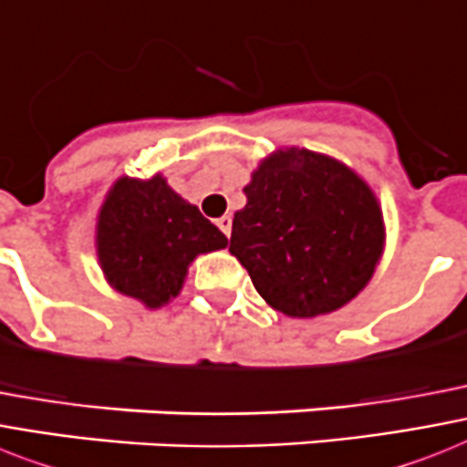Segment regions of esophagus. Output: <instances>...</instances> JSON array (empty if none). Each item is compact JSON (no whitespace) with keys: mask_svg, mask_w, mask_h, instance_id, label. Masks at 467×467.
I'll return each instance as SVG.
<instances>
[{"mask_svg":"<svg viewBox=\"0 0 467 467\" xmlns=\"http://www.w3.org/2000/svg\"><path fill=\"white\" fill-rule=\"evenodd\" d=\"M215 225L221 227V233L225 234V237H230V233H233V215H223V218H218L215 221Z\"/></svg>","mask_w":467,"mask_h":467,"instance_id":"34e87169","label":"esophagus"}]
</instances>
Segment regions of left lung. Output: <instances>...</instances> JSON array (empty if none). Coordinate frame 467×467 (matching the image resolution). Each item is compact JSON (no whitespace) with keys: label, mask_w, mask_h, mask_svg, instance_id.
<instances>
[{"label":"left lung","mask_w":467,"mask_h":467,"mask_svg":"<svg viewBox=\"0 0 467 467\" xmlns=\"http://www.w3.org/2000/svg\"><path fill=\"white\" fill-rule=\"evenodd\" d=\"M234 213L230 254L287 317L312 319L348 305L384 249L371 189L343 162L287 148L261 162Z\"/></svg>","instance_id":"8db88e82"}]
</instances>
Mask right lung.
<instances>
[{"label": "right lung", "instance_id": "obj_1", "mask_svg": "<svg viewBox=\"0 0 467 467\" xmlns=\"http://www.w3.org/2000/svg\"><path fill=\"white\" fill-rule=\"evenodd\" d=\"M98 259L117 293L143 305H168L199 254L225 249L227 237L174 194L161 174L115 182L98 215Z\"/></svg>", "mask_w": 467, "mask_h": 467}]
</instances>
